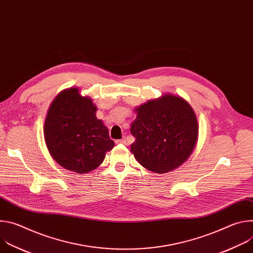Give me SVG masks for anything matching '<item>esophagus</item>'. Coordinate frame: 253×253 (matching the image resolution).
I'll return each instance as SVG.
<instances>
[{"mask_svg": "<svg viewBox=\"0 0 253 253\" xmlns=\"http://www.w3.org/2000/svg\"><path fill=\"white\" fill-rule=\"evenodd\" d=\"M116 143H118V144H123V145H126V144H127V140H126V138H123V139L117 140Z\"/></svg>", "mask_w": 253, "mask_h": 253, "instance_id": "34e87169", "label": "esophagus"}]
</instances>
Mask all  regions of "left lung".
Wrapping results in <instances>:
<instances>
[{"label": "left lung", "mask_w": 253, "mask_h": 253, "mask_svg": "<svg viewBox=\"0 0 253 253\" xmlns=\"http://www.w3.org/2000/svg\"><path fill=\"white\" fill-rule=\"evenodd\" d=\"M131 134L135 159L146 169L165 173L183 164L198 139V122L183 98L166 94L135 108Z\"/></svg>", "instance_id": "1"}]
</instances>
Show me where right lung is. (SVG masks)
<instances>
[{
  "mask_svg": "<svg viewBox=\"0 0 253 253\" xmlns=\"http://www.w3.org/2000/svg\"><path fill=\"white\" fill-rule=\"evenodd\" d=\"M97 107L78 88L62 91L52 102L44 125L47 148L54 160L78 174L96 169L114 147L108 128L96 117Z\"/></svg>",
  "mask_w": 253,
  "mask_h": 253,
  "instance_id": "add662e5",
  "label": "right lung"
}]
</instances>
